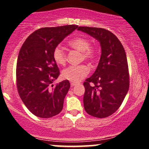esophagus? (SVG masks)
Listing matches in <instances>:
<instances>
[{"mask_svg":"<svg viewBox=\"0 0 149 149\" xmlns=\"http://www.w3.org/2000/svg\"><path fill=\"white\" fill-rule=\"evenodd\" d=\"M78 83H75V82H71V85L72 87L75 86V85H78Z\"/></svg>","mask_w":149,"mask_h":149,"instance_id":"34e87169","label":"esophagus"}]
</instances>
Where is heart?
<instances>
[{
  "mask_svg": "<svg viewBox=\"0 0 149 149\" xmlns=\"http://www.w3.org/2000/svg\"><path fill=\"white\" fill-rule=\"evenodd\" d=\"M69 45L73 49L82 52L80 60L94 62L99 54V49L97 46L90 45V40L86 38L78 37L69 42ZM52 57L57 64L64 66L67 61V55L61 47H56L52 52ZM90 69L87 65L80 64L71 66L62 71V77L71 82H79L88 74Z\"/></svg>",
  "mask_w": 149,
  "mask_h": 149,
  "instance_id": "1",
  "label": "heart"
}]
</instances>
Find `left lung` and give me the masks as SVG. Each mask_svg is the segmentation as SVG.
Wrapping results in <instances>:
<instances>
[{
	"mask_svg": "<svg viewBox=\"0 0 149 149\" xmlns=\"http://www.w3.org/2000/svg\"><path fill=\"white\" fill-rule=\"evenodd\" d=\"M78 30L96 38L102 47L96 71L83 83L85 110L94 117L107 118L119 109L129 90L125 51L118 38L105 29L79 26Z\"/></svg>",
	"mask_w": 149,
	"mask_h": 149,
	"instance_id": "8db88e82",
	"label": "left lung"
}]
</instances>
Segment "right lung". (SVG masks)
<instances>
[{
  "label": "right lung",
  "instance_id": "obj_1",
  "mask_svg": "<svg viewBox=\"0 0 149 149\" xmlns=\"http://www.w3.org/2000/svg\"><path fill=\"white\" fill-rule=\"evenodd\" d=\"M78 26L39 29L26 39L20 49L16 67L17 88L23 103L37 117L49 118L62 110L70 83L65 80L52 85L60 74L52 52Z\"/></svg>",
  "mask_w": 149,
  "mask_h": 149
}]
</instances>
